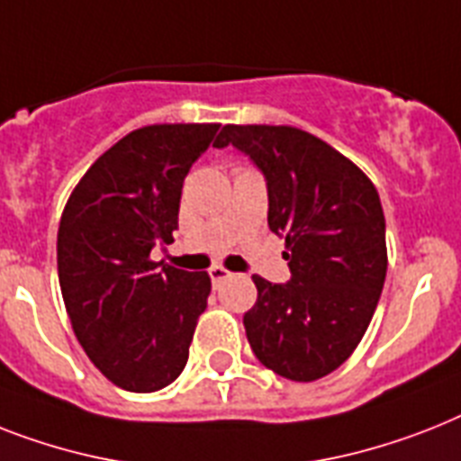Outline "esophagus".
Returning <instances> with one entry per match:
<instances>
[{"mask_svg":"<svg viewBox=\"0 0 461 461\" xmlns=\"http://www.w3.org/2000/svg\"><path fill=\"white\" fill-rule=\"evenodd\" d=\"M230 276H231V272L230 269H224L222 265H215V267H211V279L215 286H220V284H222L224 279H230Z\"/></svg>","mask_w":461,"mask_h":461,"instance_id":"1","label":"esophagus"}]
</instances>
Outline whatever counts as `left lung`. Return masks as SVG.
Wrapping results in <instances>:
<instances>
[{
    "label": "left lung",
    "mask_w": 461,
    "mask_h": 461,
    "mask_svg": "<svg viewBox=\"0 0 461 461\" xmlns=\"http://www.w3.org/2000/svg\"><path fill=\"white\" fill-rule=\"evenodd\" d=\"M249 153L267 179L269 230L284 237L291 282L253 276L243 315L253 353L291 381H317L353 355L386 282L379 192L353 160L291 125H224L215 146Z\"/></svg>",
    "instance_id": "1"
}]
</instances>
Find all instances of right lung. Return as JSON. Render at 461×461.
<instances>
[{
    "instance_id": "add662e5",
    "label": "right lung",
    "mask_w": 461,
    "mask_h": 461,
    "mask_svg": "<svg viewBox=\"0 0 461 461\" xmlns=\"http://www.w3.org/2000/svg\"><path fill=\"white\" fill-rule=\"evenodd\" d=\"M218 127L163 122L125 134L63 208L56 260L66 312L89 360L125 391H160L189 360L211 276L160 267L151 249L172 241L186 172Z\"/></svg>"
}]
</instances>
